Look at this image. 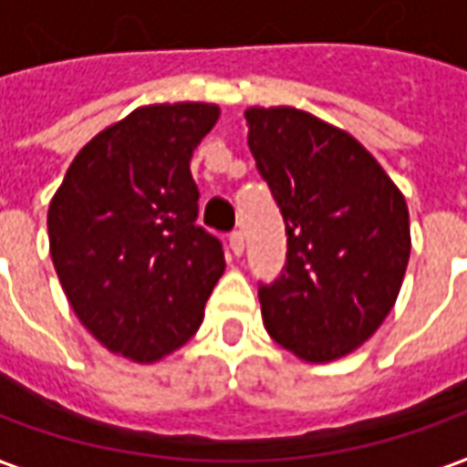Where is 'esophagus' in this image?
Instances as JSON below:
<instances>
[{
  "label": "esophagus",
  "instance_id": "esophagus-1",
  "mask_svg": "<svg viewBox=\"0 0 467 467\" xmlns=\"http://www.w3.org/2000/svg\"><path fill=\"white\" fill-rule=\"evenodd\" d=\"M230 250H233L234 255H243V250H245V234L243 233L230 234Z\"/></svg>",
  "mask_w": 467,
  "mask_h": 467
}]
</instances>
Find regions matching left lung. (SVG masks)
<instances>
[{"label":"left lung","instance_id":"8db88e82","mask_svg":"<svg viewBox=\"0 0 467 467\" xmlns=\"http://www.w3.org/2000/svg\"><path fill=\"white\" fill-rule=\"evenodd\" d=\"M248 147L286 227L258 284L265 330L305 362L362 346L393 310L410 253L403 193L346 131L297 108H250Z\"/></svg>","mask_w":467,"mask_h":467}]
</instances>
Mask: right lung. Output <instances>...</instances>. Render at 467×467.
Listing matches in <instances>:
<instances>
[{
	"mask_svg": "<svg viewBox=\"0 0 467 467\" xmlns=\"http://www.w3.org/2000/svg\"><path fill=\"white\" fill-rule=\"evenodd\" d=\"M219 108L147 105L108 126L48 206L58 282L82 326L110 351L154 362L202 326L224 250L196 224L191 154Z\"/></svg>",
	"mask_w": 467,
	"mask_h": 467,
	"instance_id": "obj_1",
	"label": "right lung"
}]
</instances>
